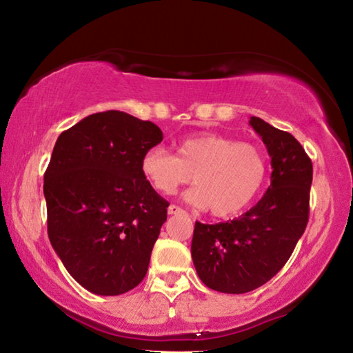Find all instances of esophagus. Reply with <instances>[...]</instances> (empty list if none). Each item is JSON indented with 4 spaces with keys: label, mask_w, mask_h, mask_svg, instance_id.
Segmentation results:
<instances>
[{
    "label": "esophagus",
    "mask_w": 353,
    "mask_h": 353,
    "mask_svg": "<svg viewBox=\"0 0 353 353\" xmlns=\"http://www.w3.org/2000/svg\"><path fill=\"white\" fill-rule=\"evenodd\" d=\"M168 213L170 214H179V213H183V210L181 207H177V205H170L168 207Z\"/></svg>",
    "instance_id": "1"
}]
</instances>
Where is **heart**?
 Here are the masks:
<instances>
[{
    "label": "heart",
    "mask_w": 353,
    "mask_h": 353,
    "mask_svg": "<svg viewBox=\"0 0 353 353\" xmlns=\"http://www.w3.org/2000/svg\"><path fill=\"white\" fill-rule=\"evenodd\" d=\"M141 174L160 194H174L193 181L185 199L198 207H210L218 218L243 212L265 183L266 157L259 146L232 137L202 132L185 137L176 155L162 148L143 154Z\"/></svg>",
    "instance_id": "1"
}]
</instances>
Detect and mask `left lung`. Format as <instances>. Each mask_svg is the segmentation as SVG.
Listing matches in <instances>:
<instances>
[{
    "label": "left lung",
    "instance_id": "obj_1",
    "mask_svg": "<svg viewBox=\"0 0 353 353\" xmlns=\"http://www.w3.org/2000/svg\"><path fill=\"white\" fill-rule=\"evenodd\" d=\"M249 124L271 157V185L256 204L234 221H196L191 256L208 288L243 294L282 270L308 223L313 165L294 137L261 118Z\"/></svg>",
    "mask_w": 353,
    "mask_h": 353
}]
</instances>
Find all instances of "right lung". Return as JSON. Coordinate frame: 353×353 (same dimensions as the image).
Wrapping results in <instances>:
<instances>
[{
    "label": "right lung",
    "instance_id": "1",
    "mask_svg": "<svg viewBox=\"0 0 353 353\" xmlns=\"http://www.w3.org/2000/svg\"><path fill=\"white\" fill-rule=\"evenodd\" d=\"M162 140L154 123L109 110L81 119L52 149L43 182L48 236L71 277L93 294H123L146 276L170 204L140 163Z\"/></svg>",
    "mask_w": 353,
    "mask_h": 353
}]
</instances>
